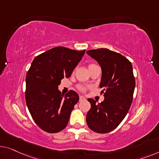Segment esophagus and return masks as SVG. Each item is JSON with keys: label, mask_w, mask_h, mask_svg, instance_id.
<instances>
[{"label": "esophagus", "mask_w": 159, "mask_h": 159, "mask_svg": "<svg viewBox=\"0 0 159 159\" xmlns=\"http://www.w3.org/2000/svg\"><path fill=\"white\" fill-rule=\"evenodd\" d=\"M84 100H86V98H85L84 96H79V101H84Z\"/></svg>", "instance_id": "1"}]
</instances>
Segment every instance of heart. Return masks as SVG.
Returning a JSON list of instances; mask_svg holds the SVG:
<instances>
[{"instance_id":"obj_1","label":"heart","mask_w":159,"mask_h":159,"mask_svg":"<svg viewBox=\"0 0 159 159\" xmlns=\"http://www.w3.org/2000/svg\"><path fill=\"white\" fill-rule=\"evenodd\" d=\"M91 65H92V64H91ZM89 66H90V65H89ZM79 89H80L81 91H85V88H84V87H79Z\"/></svg>"}]
</instances>
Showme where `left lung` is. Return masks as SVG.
I'll return each mask as SVG.
<instances>
[{"mask_svg": "<svg viewBox=\"0 0 159 159\" xmlns=\"http://www.w3.org/2000/svg\"><path fill=\"white\" fill-rule=\"evenodd\" d=\"M86 53L101 66L100 88L104 93V101L100 103L88 99L91 107L86 123L92 131L106 134L120 124L131 107L135 89L132 64L121 54L107 48L89 50Z\"/></svg>", "mask_w": 159, "mask_h": 159, "instance_id": "left-lung-1", "label": "left lung"}]
</instances>
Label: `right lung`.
<instances>
[{
    "label": "right lung",
    "mask_w": 159,
    "mask_h": 159,
    "mask_svg": "<svg viewBox=\"0 0 159 159\" xmlns=\"http://www.w3.org/2000/svg\"><path fill=\"white\" fill-rule=\"evenodd\" d=\"M85 51L59 46L33 61L25 79V101L33 119L43 131L58 133L67 125L79 96L74 91L63 96L58 86L70 76Z\"/></svg>",
    "instance_id": "right-lung-1"
}]
</instances>
